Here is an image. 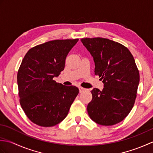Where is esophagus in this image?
I'll return each instance as SVG.
<instances>
[{
	"instance_id": "1",
	"label": "esophagus",
	"mask_w": 153,
	"mask_h": 153,
	"mask_svg": "<svg viewBox=\"0 0 153 153\" xmlns=\"http://www.w3.org/2000/svg\"><path fill=\"white\" fill-rule=\"evenodd\" d=\"M79 93H83V92H85L87 91L86 89L83 88V87H79Z\"/></svg>"
}]
</instances>
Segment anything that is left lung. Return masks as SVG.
<instances>
[{
    "label": "left lung",
    "instance_id": "left-lung-1",
    "mask_svg": "<svg viewBox=\"0 0 153 153\" xmlns=\"http://www.w3.org/2000/svg\"><path fill=\"white\" fill-rule=\"evenodd\" d=\"M93 58L95 74L104 88H94L87 112L93 121L112 126L124 119L134 105L139 74L131 53L123 45L105 38L81 39Z\"/></svg>",
    "mask_w": 153,
    "mask_h": 153
}]
</instances>
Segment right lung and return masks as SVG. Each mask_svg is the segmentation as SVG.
Segmentation results:
<instances>
[{
  "label": "right lung",
  "instance_id": "right-lung-1",
  "mask_svg": "<svg viewBox=\"0 0 153 153\" xmlns=\"http://www.w3.org/2000/svg\"><path fill=\"white\" fill-rule=\"evenodd\" d=\"M78 41H48L31 48L23 59L17 76L19 102L35 124L51 127L59 123L78 95L77 87L53 80L64 70L67 55Z\"/></svg>",
  "mask_w": 153,
  "mask_h": 153
}]
</instances>
